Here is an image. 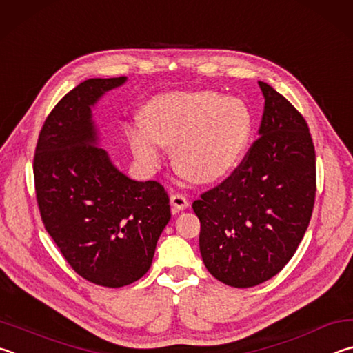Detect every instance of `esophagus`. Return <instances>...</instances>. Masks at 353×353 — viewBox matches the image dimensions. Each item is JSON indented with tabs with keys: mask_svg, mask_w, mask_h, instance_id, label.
<instances>
[{
	"mask_svg": "<svg viewBox=\"0 0 353 353\" xmlns=\"http://www.w3.org/2000/svg\"><path fill=\"white\" fill-rule=\"evenodd\" d=\"M170 205H172L173 212H180L183 209L189 208V200L180 194H173L170 196Z\"/></svg>",
	"mask_w": 353,
	"mask_h": 353,
	"instance_id": "34e87169",
	"label": "esophagus"
}]
</instances>
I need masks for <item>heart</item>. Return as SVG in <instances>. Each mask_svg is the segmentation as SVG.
Segmentation results:
<instances>
[{"instance_id": "b5f03b06", "label": "heart", "mask_w": 353, "mask_h": 353, "mask_svg": "<svg viewBox=\"0 0 353 353\" xmlns=\"http://www.w3.org/2000/svg\"><path fill=\"white\" fill-rule=\"evenodd\" d=\"M147 123L130 130V145L145 167H157L173 145L178 170L195 183H214L234 170L250 142L252 117L242 99L215 91H176L152 99Z\"/></svg>"}]
</instances>
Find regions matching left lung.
Listing matches in <instances>:
<instances>
[{
  "mask_svg": "<svg viewBox=\"0 0 353 353\" xmlns=\"http://www.w3.org/2000/svg\"><path fill=\"white\" fill-rule=\"evenodd\" d=\"M259 138L220 186L194 201L200 252L215 279L256 287L285 267L310 223L316 192L314 147L302 114L273 86Z\"/></svg>",
  "mask_w": 353,
  "mask_h": 353,
  "instance_id": "obj_1",
  "label": "left lung"
}]
</instances>
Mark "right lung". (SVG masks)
Segmentation results:
<instances>
[{"label": "right lung", "mask_w": 353, "mask_h": 353, "mask_svg": "<svg viewBox=\"0 0 353 353\" xmlns=\"http://www.w3.org/2000/svg\"><path fill=\"white\" fill-rule=\"evenodd\" d=\"M127 77L88 79L55 105L34 157L41 220L66 262L96 285L119 288L150 268L170 205L157 181H134L101 147L92 108Z\"/></svg>", "instance_id": "obj_1"}]
</instances>
